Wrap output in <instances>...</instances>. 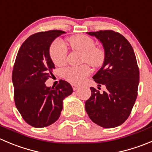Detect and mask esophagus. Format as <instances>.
Returning a JSON list of instances; mask_svg holds the SVG:
<instances>
[{"mask_svg":"<svg viewBox=\"0 0 152 152\" xmlns=\"http://www.w3.org/2000/svg\"><path fill=\"white\" fill-rule=\"evenodd\" d=\"M72 88H73V89L75 91L77 90V89L79 88V86H78V85H77V84H74V83H73V84H72Z\"/></svg>","mask_w":152,"mask_h":152,"instance_id":"1","label":"esophagus"}]
</instances>
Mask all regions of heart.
<instances>
[{
  "instance_id": "1",
  "label": "heart",
  "mask_w": 152,
  "mask_h": 152,
  "mask_svg": "<svg viewBox=\"0 0 152 152\" xmlns=\"http://www.w3.org/2000/svg\"><path fill=\"white\" fill-rule=\"evenodd\" d=\"M69 42L73 50L82 53V61L88 63L93 67H99L105 60V51L102 48L95 46V41L89 37L78 34L69 39ZM50 57L56 66H62L66 61L68 50L64 43L57 39L50 45ZM91 69L87 65L77 67H69L63 70L65 78L73 83H80L90 74Z\"/></svg>"
}]
</instances>
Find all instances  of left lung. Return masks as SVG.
I'll return each mask as SVG.
<instances>
[{"instance_id":"8db88e82","label":"left lung","mask_w":152,"mask_h":152,"mask_svg":"<svg viewBox=\"0 0 152 152\" xmlns=\"http://www.w3.org/2000/svg\"><path fill=\"white\" fill-rule=\"evenodd\" d=\"M87 34L98 39L105 51L104 62L92 78L107 90L101 94L90 87L92 94L85 109L98 125L115 128L126 121L137 99L140 72L135 53L129 42L116 32L99 30Z\"/></svg>"}]
</instances>
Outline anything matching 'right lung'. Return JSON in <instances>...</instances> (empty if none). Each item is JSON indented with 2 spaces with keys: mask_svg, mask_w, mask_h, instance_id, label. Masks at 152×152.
Returning <instances> with one entry per match:
<instances>
[{
  "mask_svg": "<svg viewBox=\"0 0 152 152\" xmlns=\"http://www.w3.org/2000/svg\"><path fill=\"white\" fill-rule=\"evenodd\" d=\"M65 33L53 30L31 35L16 56L12 76L14 100L24 120L34 128L55 122L63 110V100L73 92L66 80H60L54 88L45 83L55 69L49 53L50 46Z\"/></svg>",
  "mask_w": 152,
  "mask_h": 152,
  "instance_id": "obj_1",
  "label": "right lung"
}]
</instances>
